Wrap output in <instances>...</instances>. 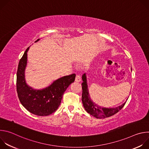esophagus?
<instances>
[{
  "instance_id": "34e87169",
  "label": "esophagus",
  "mask_w": 149,
  "mask_h": 149,
  "mask_svg": "<svg viewBox=\"0 0 149 149\" xmlns=\"http://www.w3.org/2000/svg\"><path fill=\"white\" fill-rule=\"evenodd\" d=\"M75 81L77 82H79L81 81V77L79 75H77L75 77Z\"/></svg>"
}]
</instances>
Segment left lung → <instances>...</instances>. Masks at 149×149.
<instances>
[{
    "instance_id": "1",
    "label": "left lung",
    "mask_w": 149,
    "mask_h": 149,
    "mask_svg": "<svg viewBox=\"0 0 149 149\" xmlns=\"http://www.w3.org/2000/svg\"><path fill=\"white\" fill-rule=\"evenodd\" d=\"M82 79L83 81L81 84L82 89V102L85 110L90 115L97 118H104L106 117H109L118 113L124 107L126 101L121 105H119L118 107L114 108H105L98 106L93 102V101L91 100L88 89L86 73L82 75Z\"/></svg>"
}]
</instances>
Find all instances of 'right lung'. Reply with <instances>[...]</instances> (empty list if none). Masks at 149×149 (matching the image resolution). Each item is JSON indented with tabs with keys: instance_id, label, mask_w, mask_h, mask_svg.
Segmentation results:
<instances>
[{
	"instance_id": "1",
	"label": "right lung",
	"mask_w": 149,
	"mask_h": 149,
	"mask_svg": "<svg viewBox=\"0 0 149 149\" xmlns=\"http://www.w3.org/2000/svg\"><path fill=\"white\" fill-rule=\"evenodd\" d=\"M38 39L35 41L38 42ZM28 47L19 61L16 74V90L20 102L30 113L47 116L54 113L59 106L63 93L75 81L76 75L71 74L58 78L48 87L35 90L28 86L25 78Z\"/></svg>"
}]
</instances>
